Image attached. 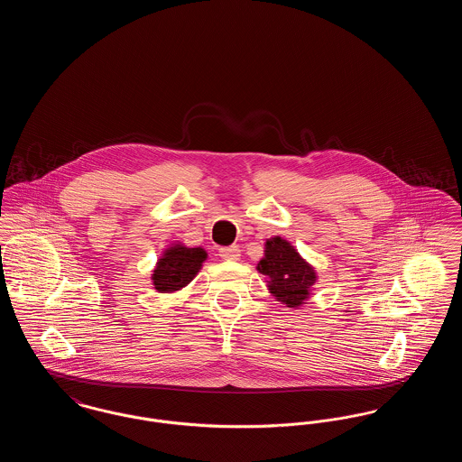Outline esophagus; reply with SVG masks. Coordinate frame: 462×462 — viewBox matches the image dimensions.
I'll return each instance as SVG.
<instances>
[{
  "label": "esophagus",
  "mask_w": 462,
  "mask_h": 462,
  "mask_svg": "<svg viewBox=\"0 0 462 462\" xmlns=\"http://www.w3.org/2000/svg\"><path fill=\"white\" fill-rule=\"evenodd\" d=\"M220 256L226 262H237L241 258V249L239 245H226V247H221Z\"/></svg>",
  "instance_id": "1"
}]
</instances>
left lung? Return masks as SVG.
<instances>
[{"instance_id":"obj_1","label":"left lung","mask_w":462,"mask_h":462,"mask_svg":"<svg viewBox=\"0 0 462 462\" xmlns=\"http://www.w3.org/2000/svg\"><path fill=\"white\" fill-rule=\"evenodd\" d=\"M256 270L264 275L270 294L289 308L305 305L317 282V272L284 237L264 242L263 258Z\"/></svg>"}]
</instances>
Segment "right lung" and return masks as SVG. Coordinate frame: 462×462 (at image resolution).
<instances>
[{
	"label": "right lung",
	"mask_w": 462,
	"mask_h": 462,
	"mask_svg": "<svg viewBox=\"0 0 462 462\" xmlns=\"http://www.w3.org/2000/svg\"><path fill=\"white\" fill-rule=\"evenodd\" d=\"M206 260V249L187 247L181 242H173L162 251L155 263L151 277L152 286L157 292H176L196 279Z\"/></svg>",
	"instance_id": "1"
}]
</instances>
